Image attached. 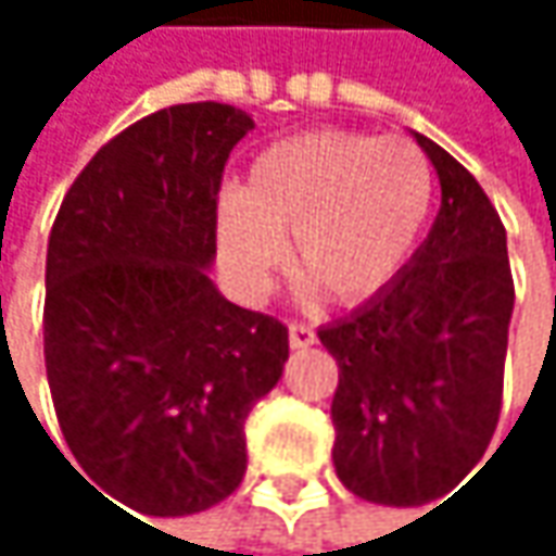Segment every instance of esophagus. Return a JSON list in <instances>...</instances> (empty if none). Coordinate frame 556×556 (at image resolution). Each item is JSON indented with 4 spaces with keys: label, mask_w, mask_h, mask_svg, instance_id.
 Listing matches in <instances>:
<instances>
[{
    "label": "esophagus",
    "mask_w": 556,
    "mask_h": 556,
    "mask_svg": "<svg viewBox=\"0 0 556 556\" xmlns=\"http://www.w3.org/2000/svg\"><path fill=\"white\" fill-rule=\"evenodd\" d=\"M318 338H315V331L308 328V325H289V348H295V351H302V348H312Z\"/></svg>",
    "instance_id": "obj_1"
}]
</instances>
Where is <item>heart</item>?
Returning <instances> with one entry per match:
<instances>
[{"label": "heart", "instance_id": "1", "mask_svg": "<svg viewBox=\"0 0 556 556\" xmlns=\"http://www.w3.org/2000/svg\"><path fill=\"white\" fill-rule=\"evenodd\" d=\"M434 205V169L405 138L308 131L264 148L244 189L218 195V257L235 292L261 302L286 257L302 299L380 295L412 261Z\"/></svg>", "mask_w": 556, "mask_h": 556}]
</instances>
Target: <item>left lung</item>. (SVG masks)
<instances>
[{
	"mask_svg": "<svg viewBox=\"0 0 556 556\" xmlns=\"http://www.w3.org/2000/svg\"><path fill=\"white\" fill-rule=\"evenodd\" d=\"M441 182L438 218L405 270L318 331L338 361L334 470L361 500L425 505L486 454L502 405L515 286L483 186L412 131Z\"/></svg>",
	"mask_w": 556,
	"mask_h": 556,
	"instance_id": "8db88e82",
	"label": "left lung"
}]
</instances>
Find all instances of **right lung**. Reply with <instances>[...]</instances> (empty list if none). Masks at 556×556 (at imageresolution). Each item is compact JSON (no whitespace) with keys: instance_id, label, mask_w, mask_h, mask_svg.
I'll return each instance as SVG.
<instances>
[{"instance_id":"add662e5","label":"right lung","mask_w":556,"mask_h":556,"mask_svg":"<svg viewBox=\"0 0 556 556\" xmlns=\"http://www.w3.org/2000/svg\"><path fill=\"white\" fill-rule=\"evenodd\" d=\"M251 128L222 102L135 122L76 176L48 241L60 431L105 500L144 515H195L241 486L244 418L289 361L277 318L208 277L222 169Z\"/></svg>"}]
</instances>
